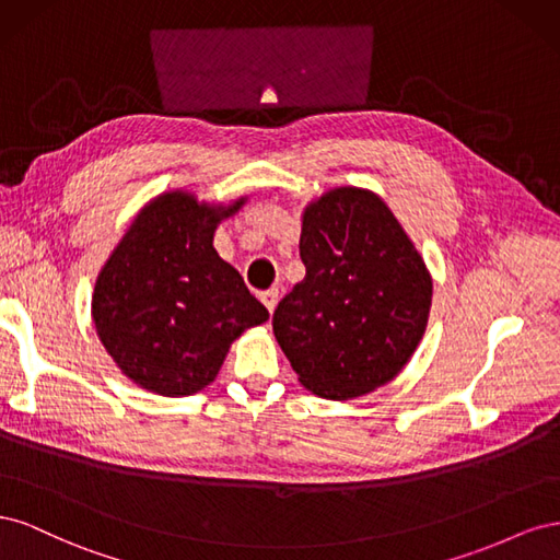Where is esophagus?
<instances>
[{"label": "esophagus", "instance_id": "obj_1", "mask_svg": "<svg viewBox=\"0 0 560 560\" xmlns=\"http://www.w3.org/2000/svg\"><path fill=\"white\" fill-rule=\"evenodd\" d=\"M259 299H261L264 306L268 308V313H273V311H276V306H278L280 290H278V287H270V290H266V292H261V294H259Z\"/></svg>", "mask_w": 560, "mask_h": 560}]
</instances>
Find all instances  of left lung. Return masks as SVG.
<instances>
[{
	"mask_svg": "<svg viewBox=\"0 0 560 560\" xmlns=\"http://www.w3.org/2000/svg\"><path fill=\"white\" fill-rule=\"evenodd\" d=\"M306 278L273 313V334L303 387L352 399L393 381L428 327L432 278L395 214L341 186L303 212Z\"/></svg>",
	"mask_w": 560,
	"mask_h": 560,
	"instance_id": "8db88e82",
	"label": "left lung"
}]
</instances>
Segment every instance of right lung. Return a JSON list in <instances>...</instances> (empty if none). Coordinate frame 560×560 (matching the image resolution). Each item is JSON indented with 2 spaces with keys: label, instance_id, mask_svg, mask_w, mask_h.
I'll return each instance as SVG.
<instances>
[{
  "label": "right lung",
  "instance_id": "add662e5",
  "mask_svg": "<svg viewBox=\"0 0 560 560\" xmlns=\"http://www.w3.org/2000/svg\"><path fill=\"white\" fill-rule=\"evenodd\" d=\"M233 206L171 191L135 217L100 270L93 322L116 366L140 387L186 397L210 385L231 343L268 319L212 238Z\"/></svg>",
  "mask_w": 560,
  "mask_h": 560
}]
</instances>
